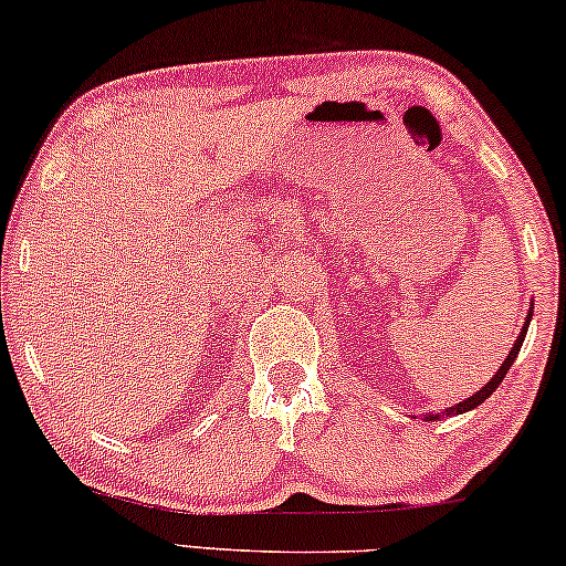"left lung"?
Returning <instances> with one entry per match:
<instances>
[{
  "instance_id": "left-lung-1",
  "label": "left lung",
  "mask_w": 566,
  "mask_h": 566,
  "mask_svg": "<svg viewBox=\"0 0 566 566\" xmlns=\"http://www.w3.org/2000/svg\"><path fill=\"white\" fill-rule=\"evenodd\" d=\"M531 317H533V306H531V312H527V317H525V325H523V329H520V335H517L515 346H512V350H510V354H507V358H504V364L499 366V371L494 374V377H491V381H486V385H483L481 390L475 392V395H471V398H465V400H462V402H458V406L447 408V410H444V416H460V413H465V410H473L475 406H481L483 400H489V395L494 392L499 385H502L504 374L510 371L512 361H515V358H517V354H520V346H523V340H525L527 325H531ZM437 418H439V413H431V416H427V421H437Z\"/></svg>"
}]
</instances>
